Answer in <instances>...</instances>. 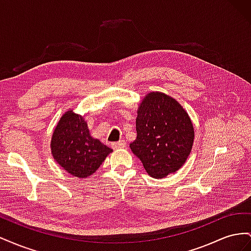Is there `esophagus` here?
<instances>
[{"label":"esophagus","instance_id":"34e87169","mask_svg":"<svg viewBox=\"0 0 251 251\" xmlns=\"http://www.w3.org/2000/svg\"><path fill=\"white\" fill-rule=\"evenodd\" d=\"M126 143L125 140H119L117 142L112 143V148L115 149V150H117V149H124V148H126Z\"/></svg>","mask_w":251,"mask_h":251}]
</instances>
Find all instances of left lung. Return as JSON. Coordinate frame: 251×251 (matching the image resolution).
Wrapping results in <instances>:
<instances>
[{"instance_id": "8db88e82", "label": "left lung", "mask_w": 251, "mask_h": 251, "mask_svg": "<svg viewBox=\"0 0 251 251\" xmlns=\"http://www.w3.org/2000/svg\"><path fill=\"white\" fill-rule=\"evenodd\" d=\"M137 113V138L130 148L151 177L164 178L179 170L191 153L192 121L179 102L160 92L144 97Z\"/></svg>"}]
</instances>
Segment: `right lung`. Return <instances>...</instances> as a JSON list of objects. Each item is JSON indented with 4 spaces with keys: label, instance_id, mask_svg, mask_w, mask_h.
Listing matches in <instances>:
<instances>
[{
    "label": "right lung",
    "instance_id": "add662e5",
    "mask_svg": "<svg viewBox=\"0 0 251 251\" xmlns=\"http://www.w3.org/2000/svg\"><path fill=\"white\" fill-rule=\"evenodd\" d=\"M51 151L64 170L78 178H87L100 168L112 149L91 137L80 115L68 111L53 132Z\"/></svg>",
    "mask_w": 251,
    "mask_h": 251
}]
</instances>
